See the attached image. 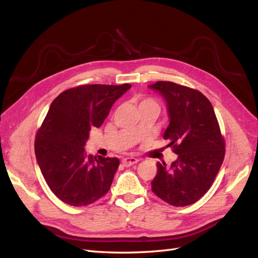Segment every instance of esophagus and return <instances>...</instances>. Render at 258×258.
Returning a JSON list of instances; mask_svg holds the SVG:
<instances>
[{"instance_id":"1","label":"esophagus","mask_w":258,"mask_h":258,"mask_svg":"<svg viewBox=\"0 0 258 258\" xmlns=\"http://www.w3.org/2000/svg\"><path fill=\"white\" fill-rule=\"evenodd\" d=\"M138 162H139V160L136 157H125V158H123V160H122V163H123V165L125 167L132 166V165H134V164H136Z\"/></svg>"}]
</instances>
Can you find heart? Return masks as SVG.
<instances>
[{
	"instance_id": "obj_1",
	"label": "heart",
	"mask_w": 258,
	"mask_h": 258,
	"mask_svg": "<svg viewBox=\"0 0 258 258\" xmlns=\"http://www.w3.org/2000/svg\"><path fill=\"white\" fill-rule=\"evenodd\" d=\"M145 103H152V104H155V105H157V103L154 100H153V98H145V100L142 101L141 104H145Z\"/></svg>"
}]
</instances>
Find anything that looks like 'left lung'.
I'll use <instances>...</instances> for the list:
<instances>
[{"label":"left lung","instance_id":"obj_1","mask_svg":"<svg viewBox=\"0 0 258 258\" xmlns=\"http://www.w3.org/2000/svg\"><path fill=\"white\" fill-rule=\"evenodd\" d=\"M167 102L169 125L164 133L177 160L156 163L152 180L156 196L173 206L194 204L215 179L225 156V140L211 102L200 91L168 81L150 85Z\"/></svg>","mask_w":258,"mask_h":258}]
</instances>
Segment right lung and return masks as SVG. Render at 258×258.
I'll return each instance as SVG.
<instances>
[{"mask_svg": "<svg viewBox=\"0 0 258 258\" xmlns=\"http://www.w3.org/2000/svg\"><path fill=\"white\" fill-rule=\"evenodd\" d=\"M132 86L84 84L62 92L35 136V156L48 187L71 206H87L111 188L117 157L87 155L91 128L100 127L114 102Z\"/></svg>", "mask_w": 258, "mask_h": 258, "instance_id": "1", "label": "right lung"}]
</instances>
